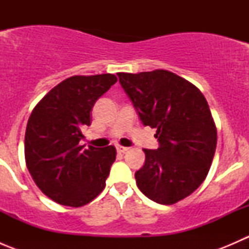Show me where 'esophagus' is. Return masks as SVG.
<instances>
[{
    "label": "esophagus",
    "instance_id": "obj_1",
    "mask_svg": "<svg viewBox=\"0 0 249 249\" xmlns=\"http://www.w3.org/2000/svg\"><path fill=\"white\" fill-rule=\"evenodd\" d=\"M117 150L119 153H125V152H127V150H129V148L123 147V145H117Z\"/></svg>",
    "mask_w": 249,
    "mask_h": 249
}]
</instances>
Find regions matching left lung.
<instances>
[{
    "label": "left lung",
    "mask_w": 249,
    "mask_h": 249,
    "mask_svg": "<svg viewBox=\"0 0 249 249\" xmlns=\"http://www.w3.org/2000/svg\"><path fill=\"white\" fill-rule=\"evenodd\" d=\"M144 126L157 129L158 149H143L144 165L135 172L148 199L172 205L200 187L210 171L217 129L202 92L165 70L118 73Z\"/></svg>",
    "instance_id": "1"
}]
</instances>
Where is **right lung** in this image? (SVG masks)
Listing matches in <instances>:
<instances>
[{
    "label": "right lung",
    "mask_w": 249,
    "mask_h": 249,
    "mask_svg": "<svg viewBox=\"0 0 249 249\" xmlns=\"http://www.w3.org/2000/svg\"><path fill=\"white\" fill-rule=\"evenodd\" d=\"M115 82L110 73L70 77L32 110L25 132V160L37 187L53 201L80 207L104 190L115 148L85 149L79 142L95 102Z\"/></svg>",
    "instance_id": "obj_1"
}]
</instances>
